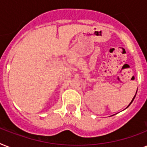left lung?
I'll use <instances>...</instances> for the list:
<instances>
[{
    "instance_id": "left-lung-1",
    "label": "left lung",
    "mask_w": 147,
    "mask_h": 147,
    "mask_svg": "<svg viewBox=\"0 0 147 147\" xmlns=\"http://www.w3.org/2000/svg\"><path fill=\"white\" fill-rule=\"evenodd\" d=\"M134 98H133V100H134ZM133 100H132V101H133ZM132 101H131V102H132Z\"/></svg>"
}]
</instances>
